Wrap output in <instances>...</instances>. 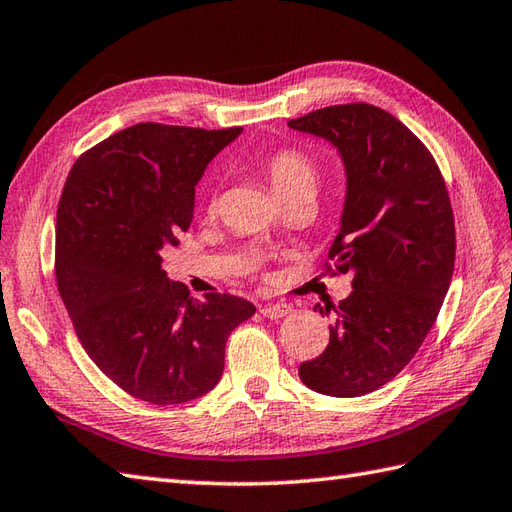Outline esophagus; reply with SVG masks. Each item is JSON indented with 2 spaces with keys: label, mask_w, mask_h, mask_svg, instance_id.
I'll return each mask as SVG.
<instances>
[{
  "label": "esophagus",
  "mask_w": 512,
  "mask_h": 512,
  "mask_svg": "<svg viewBox=\"0 0 512 512\" xmlns=\"http://www.w3.org/2000/svg\"><path fill=\"white\" fill-rule=\"evenodd\" d=\"M291 311H293L291 304H282V302H269V304H263V309H260V313L269 317V320H280V317L289 315Z\"/></svg>",
  "instance_id": "1"
}]
</instances>
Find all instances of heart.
Here are the masks:
<instances>
[{
  "instance_id": "obj_1",
  "label": "heart",
  "mask_w": 512,
  "mask_h": 512,
  "mask_svg": "<svg viewBox=\"0 0 512 512\" xmlns=\"http://www.w3.org/2000/svg\"><path fill=\"white\" fill-rule=\"evenodd\" d=\"M265 175L274 195L280 199L313 195L320 184V173L309 155L300 149H280L265 162ZM208 210H214V199L208 201Z\"/></svg>"
}]
</instances>
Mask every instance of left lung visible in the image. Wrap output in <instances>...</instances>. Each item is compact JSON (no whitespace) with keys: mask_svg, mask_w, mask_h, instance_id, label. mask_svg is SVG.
Returning <instances> with one entry per match:
<instances>
[{"mask_svg":"<svg viewBox=\"0 0 512 512\" xmlns=\"http://www.w3.org/2000/svg\"><path fill=\"white\" fill-rule=\"evenodd\" d=\"M289 127L342 157L346 201L328 271L352 274L326 350L298 372L320 394L363 396L412 361L436 322L456 260L449 192L427 146L368 102L317 109Z\"/></svg>","mask_w":512,"mask_h":512,"instance_id":"obj_1","label":"left lung"}]
</instances>
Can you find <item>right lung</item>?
Returning <instances> with one entry per match:
<instances>
[{"mask_svg":"<svg viewBox=\"0 0 512 512\" xmlns=\"http://www.w3.org/2000/svg\"><path fill=\"white\" fill-rule=\"evenodd\" d=\"M241 127L140 122L78 157L56 210V285L85 352L131 396L199 399L219 383L225 342L256 306L230 293L192 300L162 252L195 217V186Z\"/></svg>","mask_w":512,"mask_h":512,"instance_id":"1","label":"right lung"}]
</instances>
